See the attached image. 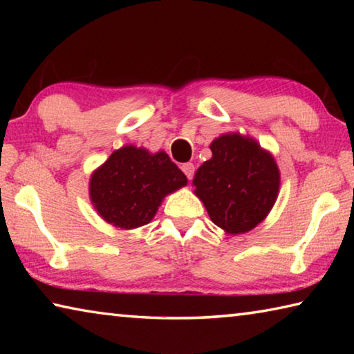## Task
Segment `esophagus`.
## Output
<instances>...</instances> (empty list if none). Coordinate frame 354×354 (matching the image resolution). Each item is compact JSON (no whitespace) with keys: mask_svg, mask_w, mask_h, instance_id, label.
Wrapping results in <instances>:
<instances>
[{"mask_svg":"<svg viewBox=\"0 0 354 354\" xmlns=\"http://www.w3.org/2000/svg\"><path fill=\"white\" fill-rule=\"evenodd\" d=\"M183 171H184V175L187 176V179H192L194 178V173H195V165L192 164V162H187V164H183Z\"/></svg>","mask_w":354,"mask_h":354,"instance_id":"1","label":"esophagus"}]
</instances>
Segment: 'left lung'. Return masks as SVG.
<instances>
[{
    "label": "left lung",
    "instance_id": "obj_1",
    "mask_svg": "<svg viewBox=\"0 0 354 354\" xmlns=\"http://www.w3.org/2000/svg\"><path fill=\"white\" fill-rule=\"evenodd\" d=\"M192 184L209 217L227 234L253 230L272 211L279 190L273 156L251 137L223 134L211 143Z\"/></svg>",
    "mask_w": 354,
    "mask_h": 354
}]
</instances>
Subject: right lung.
<instances>
[{
	"instance_id": "right-lung-1",
	"label": "right lung",
	"mask_w": 354,
	"mask_h": 354,
	"mask_svg": "<svg viewBox=\"0 0 354 354\" xmlns=\"http://www.w3.org/2000/svg\"><path fill=\"white\" fill-rule=\"evenodd\" d=\"M185 184L187 178L165 151L124 145L92 173L88 194L101 218L134 230L149 223L165 196Z\"/></svg>"
}]
</instances>
